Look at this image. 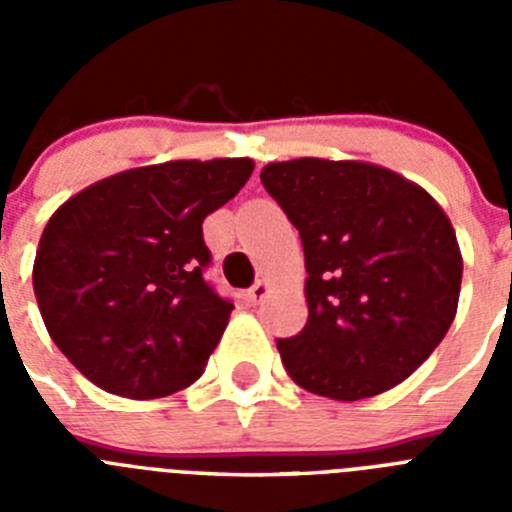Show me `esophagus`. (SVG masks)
I'll use <instances>...</instances> for the list:
<instances>
[{
	"label": "esophagus",
	"mask_w": 512,
	"mask_h": 512,
	"mask_svg": "<svg viewBox=\"0 0 512 512\" xmlns=\"http://www.w3.org/2000/svg\"><path fill=\"white\" fill-rule=\"evenodd\" d=\"M266 295H269V284H266V282H256L251 289H248V300H251L253 305L264 300Z\"/></svg>",
	"instance_id": "esophagus-1"
}]
</instances>
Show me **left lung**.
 <instances>
[{"label": "left lung", "mask_w": 512, "mask_h": 512, "mask_svg": "<svg viewBox=\"0 0 512 512\" xmlns=\"http://www.w3.org/2000/svg\"><path fill=\"white\" fill-rule=\"evenodd\" d=\"M300 230L307 323L277 348L302 390L354 402L392 390L454 323L461 251L451 220L405 176L295 158L261 171Z\"/></svg>", "instance_id": "1"}]
</instances>
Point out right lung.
I'll return each instance as SVG.
<instances>
[{
	"label": "right lung",
	"mask_w": 512,
	"mask_h": 512,
	"mask_svg": "<svg viewBox=\"0 0 512 512\" xmlns=\"http://www.w3.org/2000/svg\"><path fill=\"white\" fill-rule=\"evenodd\" d=\"M251 171V158L140 166L53 212L33 289L53 343L89 382L153 400L202 377L233 310L202 277V223Z\"/></svg>",
	"instance_id": "1"
}]
</instances>
